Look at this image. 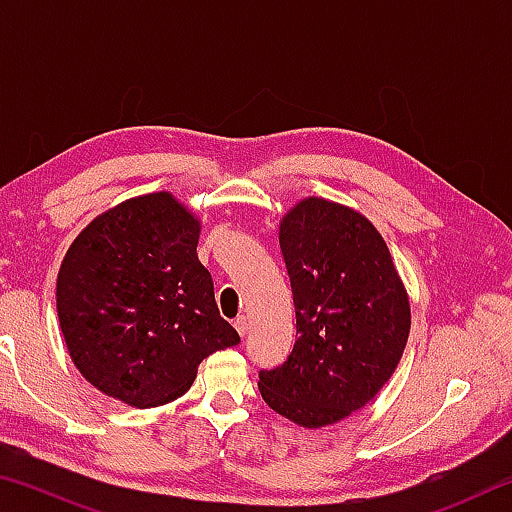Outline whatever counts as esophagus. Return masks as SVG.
<instances>
[{"mask_svg": "<svg viewBox=\"0 0 512 512\" xmlns=\"http://www.w3.org/2000/svg\"><path fill=\"white\" fill-rule=\"evenodd\" d=\"M235 327H237L239 336H246L248 334V318L246 316H237L235 318Z\"/></svg>", "mask_w": 512, "mask_h": 512, "instance_id": "obj_1", "label": "esophagus"}]
</instances>
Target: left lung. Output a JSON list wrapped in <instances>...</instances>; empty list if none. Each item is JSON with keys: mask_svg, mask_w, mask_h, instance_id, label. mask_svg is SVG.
I'll return each instance as SVG.
<instances>
[{"mask_svg": "<svg viewBox=\"0 0 512 512\" xmlns=\"http://www.w3.org/2000/svg\"><path fill=\"white\" fill-rule=\"evenodd\" d=\"M296 343L259 370V393L302 427H325L366 406L400 361L411 309L386 241L359 212L307 198L284 216Z\"/></svg>", "mask_w": 512, "mask_h": 512, "instance_id": "left-lung-1", "label": "left lung"}]
</instances>
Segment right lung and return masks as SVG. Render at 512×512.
I'll return each instance as SVG.
<instances>
[{
    "mask_svg": "<svg viewBox=\"0 0 512 512\" xmlns=\"http://www.w3.org/2000/svg\"><path fill=\"white\" fill-rule=\"evenodd\" d=\"M201 225L167 192L117 205L85 228L60 266L56 307L69 357L101 393L167 404L212 352L239 343L198 262Z\"/></svg>",
    "mask_w": 512,
    "mask_h": 512,
    "instance_id": "add662e5",
    "label": "right lung"
}]
</instances>
